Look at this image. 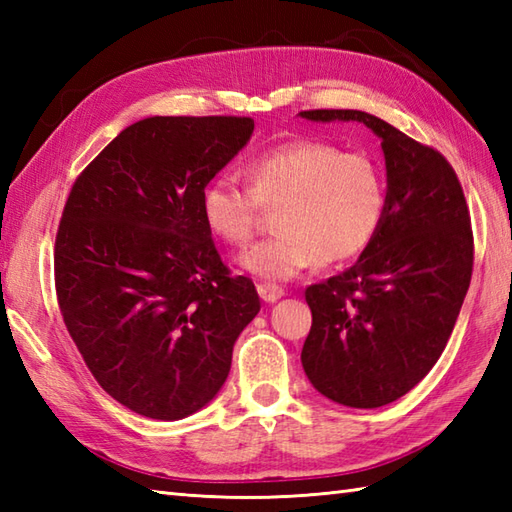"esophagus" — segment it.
Here are the masks:
<instances>
[{"mask_svg": "<svg viewBox=\"0 0 512 512\" xmlns=\"http://www.w3.org/2000/svg\"><path fill=\"white\" fill-rule=\"evenodd\" d=\"M257 292H259V297H262L266 303H275L277 299H281L286 295V290L281 288V286H277V284H257Z\"/></svg>", "mask_w": 512, "mask_h": 512, "instance_id": "esophagus-1", "label": "esophagus"}]
</instances>
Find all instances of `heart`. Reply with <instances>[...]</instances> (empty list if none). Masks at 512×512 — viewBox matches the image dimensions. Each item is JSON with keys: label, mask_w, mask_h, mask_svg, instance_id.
I'll return each instance as SVG.
<instances>
[{"label": "heart", "mask_w": 512, "mask_h": 512, "mask_svg": "<svg viewBox=\"0 0 512 512\" xmlns=\"http://www.w3.org/2000/svg\"><path fill=\"white\" fill-rule=\"evenodd\" d=\"M248 187L217 176L202 191L211 233L231 246L253 237L264 209L275 235L239 257L248 273L286 281L312 264L347 262L372 242L385 213V182L372 158L321 140H290L246 165Z\"/></svg>", "instance_id": "obj_1"}]
</instances>
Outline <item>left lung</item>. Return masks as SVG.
I'll list each match as a JSON object with an SVG mask.
<instances>
[{
    "label": "left lung",
    "mask_w": 512,
    "mask_h": 512,
    "mask_svg": "<svg viewBox=\"0 0 512 512\" xmlns=\"http://www.w3.org/2000/svg\"><path fill=\"white\" fill-rule=\"evenodd\" d=\"M301 116L358 121L383 140V220L352 268L306 288L312 328L301 350L325 398L383 407L416 387L447 347L473 273L469 206L449 160L394 125L358 110Z\"/></svg>",
    "instance_id": "1"
}]
</instances>
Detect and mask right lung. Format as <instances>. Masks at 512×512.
Instances as JSON below:
<instances>
[{
	"label": "right lung",
	"instance_id": "obj_1",
	"mask_svg": "<svg viewBox=\"0 0 512 512\" xmlns=\"http://www.w3.org/2000/svg\"><path fill=\"white\" fill-rule=\"evenodd\" d=\"M248 116H151L74 180L54 242V286L72 341L107 394L180 420L215 398L239 332L262 308L231 275L202 191L242 149Z\"/></svg>",
	"mask_w": 512,
	"mask_h": 512
}]
</instances>
